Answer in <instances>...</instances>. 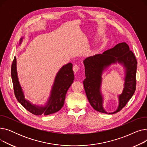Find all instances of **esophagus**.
Wrapping results in <instances>:
<instances>
[{
  "instance_id": "obj_1",
  "label": "esophagus",
  "mask_w": 147,
  "mask_h": 147,
  "mask_svg": "<svg viewBox=\"0 0 147 147\" xmlns=\"http://www.w3.org/2000/svg\"><path fill=\"white\" fill-rule=\"evenodd\" d=\"M80 69V66L77 65V64H75L74 66H73V71L74 73H77L79 70Z\"/></svg>"
}]
</instances>
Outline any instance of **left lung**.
I'll list each match as a JSON object with an SVG mask.
<instances>
[{
  "instance_id": "obj_1",
  "label": "left lung",
  "mask_w": 147,
  "mask_h": 147,
  "mask_svg": "<svg viewBox=\"0 0 147 147\" xmlns=\"http://www.w3.org/2000/svg\"><path fill=\"white\" fill-rule=\"evenodd\" d=\"M119 63L125 68L124 88L119 96V104L117 110L109 114L120 111L132 98L136 86L137 60L129 46L125 42L120 43L102 54L86 58L83 61L86 79L83 81L84 88L88 101L94 109L100 113L108 114L103 108V97L101 92L102 74L106 67Z\"/></svg>"
}]
</instances>
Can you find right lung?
Returning <instances> with one entry per match:
<instances>
[{"mask_svg":"<svg viewBox=\"0 0 147 147\" xmlns=\"http://www.w3.org/2000/svg\"><path fill=\"white\" fill-rule=\"evenodd\" d=\"M22 40V38L20 39V44L21 43ZM11 77L15 96L18 101L27 110L36 115H47L59 111L64 104L67 90L74 79L73 64L68 63L64 65L56 76L47 103L44 106H38L32 104L25 99L18 78L16 57H14L12 64Z\"/></svg>","mask_w":147,"mask_h":147,"instance_id":"obj_1","label":"right lung"}]
</instances>
